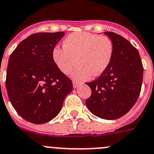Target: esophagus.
Here are the masks:
<instances>
[{
    "mask_svg": "<svg viewBox=\"0 0 154 154\" xmlns=\"http://www.w3.org/2000/svg\"><path fill=\"white\" fill-rule=\"evenodd\" d=\"M80 83H78V82H77V81L73 82V86H74V89H75V88H77L78 86H80Z\"/></svg>",
    "mask_w": 154,
    "mask_h": 154,
    "instance_id": "esophagus-1",
    "label": "esophagus"
}]
</instances>
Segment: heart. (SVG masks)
Instances as JSON below:
<instances>
[{
  "label": "heart",
  "mask_w": 154,
  "mask_h": 154,
  "mask_svg": "<svg viewBox=\"0 0 154 154\" xmlns=\"http://www.w3.org/2000/svg\"><path fill=\"white\" fill-rule=\"evenodd\" d=\"M113 47L108 37L88 32H74L63 41V47H56L53 59L62 73L73 71L77 80H85L91 76L101 75L112 60Z\"/></svg>",
  "instance_id": "heart-1"
}]
</instances>
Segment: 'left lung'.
I'll list each match as a JSON object with an SVG mask.
<instances>
[{
    "label": "left lung",
    "mask_w": 154,
    "mask_h": 154,
    "mask_svg": "<svg viewBox=\"0 0 154 154\" xmlns=\"http://www.w3.org/2000/svg\"><path fill=\"white\" fill-rule=\"evenodd\" d=\"M104 34L113 44V57L99 77L86 83L92 95L86 104L96 117L116 120L128 113L138 100L144 68L138 51L127 40L110 31Z\"/></svg>",
    "instance_id": "obj_1"
}]
</instances>
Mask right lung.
I'll return each mask as SVG.
<instances>
[{
    "label": "right lung",
    "mask_w": 154,
    "mask_h": 154,
    "mask_svg": "<svg viewBox=\"0 0 154 154\" xmlns=\"http://www.w3.org/2000/svg\"><path fill=\"white\" fill-rule=\"evenodd\" d=\"M65 32L37 33L22 41L10 55L6 88L12 105L22 118L42 124L59 114L73 89L53 59Z\"/></svg>",
    "instance_id": "right-lung-1"
}]
</instances>
